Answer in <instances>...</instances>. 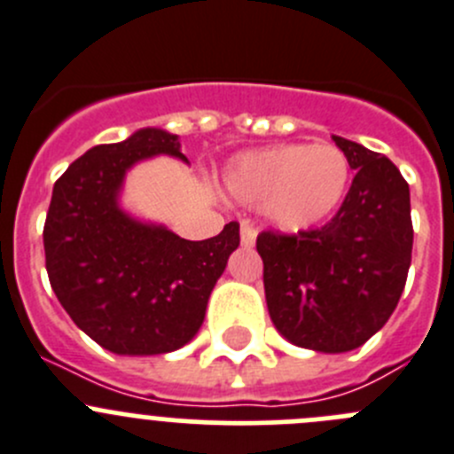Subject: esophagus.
I'll return each instance as SVG.
<instances>
[{
	"label": "esophagus",
	"mask_w": 454,
	"mask_h": 454,
	"mask_svg": "<svg viewBox=\"0 0 454 454\" xmlns=\"http://www.w3.org/2000/svg\"><path fill=\"white\" fill-rule=\"evenodd\" d=\"M254 243H256V230H254L247 220H243V223H240V245L249 249L254 247Z\"/></svg>",
	"instance_id": "1"
}]
</instances>
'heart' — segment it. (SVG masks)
<instances>
[{"label": "heart", "instance_id": "obj_1", "mask_svg": "<svg viewBox=\"0 0 454 454\" xmlns=\"http://www.w3.org/2000/svg\"><path fill=\"white\" fill-rule=\"evenodd\" d=\"M349 184V162L332 145H271L245 151L223 174V189L262 214L285 234H301L330 218Z\"/></svg>", "mask_w": 454, "mask_h": 454}]
</instances>
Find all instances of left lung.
Masks as SVG:
<instances>
[{
	"mask_svg": "<svg viewBox=\"0 0 454 454\" xmlns=\"http://www.w3.org/2000/svg\"><path fill=\"white\" fill-rule=\"evenodd\" d=\"M356 171L334 218L314 231H262L267 309L280 336L314 352L364 345L395 312L412 258L410 187L381 153L332 136Z\"/></svg>",
	"mask_w": 454,
	"mask_h": 454,
	"instance_id": "1",
	"label": "left lung"
}]
</instances>
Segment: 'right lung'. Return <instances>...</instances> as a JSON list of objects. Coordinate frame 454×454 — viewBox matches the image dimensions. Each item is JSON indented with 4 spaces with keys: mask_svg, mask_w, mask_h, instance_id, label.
Returning <instances> with one entry per match:
<instances>
[{
    "mask_svg": "<svg viewBox=\"0 0 454 454\" xmlns=\"http://www.w3.org/2000/svg\"><path fill=\"white\" fill-rule=\"evenodd\" d=\"M155 155L189 165L180 137L158 127L89 149L55 183L44 224L55 296L84 334L122 356L187 345L240 243L239 223L224 224L214 239L184 240L124 209V178Z\"/></svg>",
    "mask_w": 454,
    "mask_h": 454,
    "instance_id": "1",
    "label": "right lung"
}]
</instances>
